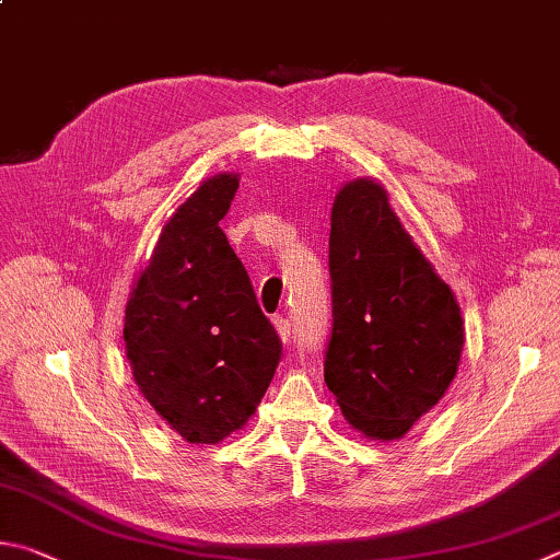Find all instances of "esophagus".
<instances>
[{"label":"esophagus","mask_w":560,"mask_h":560,"mask_svg":"<svg viewBox=\"0 0 560 560\" xmlns=\"http://www.w3.org/2000/svg\"><path fill=\"white\" fill-rule=\"evenodd\" d=\"M273 325H277V330L281 335L283 342H291L293 338V330H291V320L283 318V315H273Z\"/></svg>","instance_id":"esophagus-1"}]
</instances>
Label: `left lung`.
<instances>
[{
    "label": "left lung",
    "instance_id": "8db88e82",
    "mask_svg": "<svg viewBox=\"0 0 560 560\" xmlns=\"http://www.w3.org/2000/svg\"><path fill=\"white\" fill-rule=\"evenodd\" d=\"M328 269L325 384L352 429L401 439L455 377L465 340L457 301L374 180H352L335 198Z\"/></svg>",
    "mask_w": 560,
    "mask_h": 560
}]
</instances>
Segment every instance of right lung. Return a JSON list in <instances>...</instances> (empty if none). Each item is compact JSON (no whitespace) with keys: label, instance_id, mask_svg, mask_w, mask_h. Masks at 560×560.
Segmentation results:
<instances>
[{"label":"right lung","instance_id":"obj_1","mask_svg":"<svg viewBox=\"0 0 560 560\" xmlns=\"http://www.w3.org/2000/svg\"><path fill=\"white\" fill-rule=\"evenodd\" d=\"M237 186V176L208 178L183 202L125 313L139 389L188 443L212 445L242 429L283 354L245 264L218 225Z\"/></svg>","mask_w":560,"mask_h":560}]
</instances>
